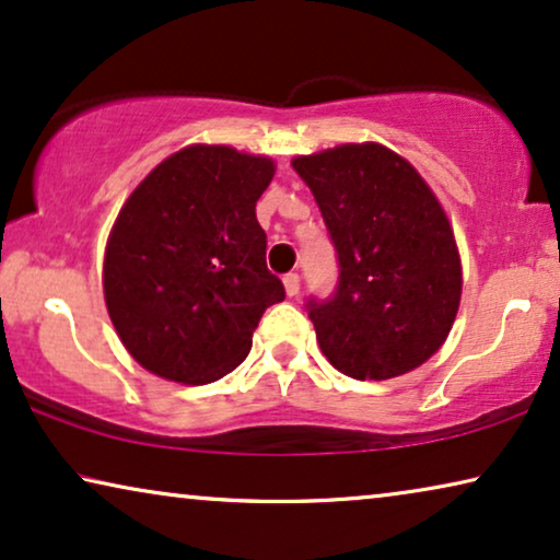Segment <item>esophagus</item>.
Returning <instances> with one entry per match:
<instances>
[{"mask_svg": "<svg viewBox=\"0 0 560 560\" xmlns=\"http://www.w3.org/2000/svg\"><path fill=\"white\" fill-rule=\"evenodd\" d=\"M282 282H285V293L290 298L301 293V275H298V272H288L285 278H282Z\"/></svg>", "mask_w": 560, "mask_h": 560, "instance_id": "1", "label": "esophagus"}]
</instances>
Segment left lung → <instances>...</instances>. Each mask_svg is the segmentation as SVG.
<instances>
[{"label":"left lung","mask_w":560,"mask_h":560,"mask_svg":"<svg viewBox=\"0 0 560 560\" xmlns=\"http://www.w3.org/2000/svg\"><path fill=\"white\" fill-rule=\"evenodd\" d=\"M339 259L334 293L308 298L318 347L354 380H389L431 359L454 326L462 262L439 198L377 142L293 160Z\"/></svg>","instance_id":"1"}]
</instances>
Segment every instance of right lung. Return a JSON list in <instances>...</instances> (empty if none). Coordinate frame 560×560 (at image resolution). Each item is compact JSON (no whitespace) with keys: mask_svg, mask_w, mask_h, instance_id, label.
<instances>
[{"mask_svg":"<svg viewBox=\"0 0 560 560\" xmlns=\"http://www.w3.org/2000/svg\"><path fill=\"white\" fill-rule=\"evenodd\" d=\"M272 175L267 158L190 144L121 206L106 242L104 301L144 370L206 385L249 354L262 313L285 298L255 213Z\"/></svg>","mask_w":560,"mask_h":560,"instance_id":"right-lung-1","label":"right lung"}]
</instances>
